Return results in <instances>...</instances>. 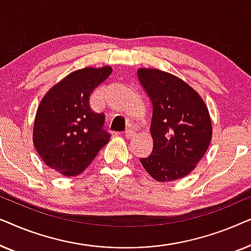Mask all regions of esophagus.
<instances>
[{"mask_svg":"<svg viewBox=\"0 0 251 251\" xmlns=\"http://www.w3.org/2000/svg\"><path fill=\"white\" fill-rule=\"evenodd\" d=\"M125 135H126V138H132V137H135L136 132L133 131L132 129H126V132H125Z\"/></svg>","mask_w":251,"mask_h":251,"instance_id":"esophagus-1","label":"esophagus"}]
</instances>
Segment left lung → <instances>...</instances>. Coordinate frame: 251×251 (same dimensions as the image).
Segmentation results:
<instances>
[{"label": "left lung", "instance_id": "left-lung-1", "mask_svg": "<svg viewBox=\"0 0 251 251\" xmlns=\"http://www.w3.org/2000/svg\"><path fill=\"white\" fill-rule=\"evenodd\" d=\"M137 76L152 104V153L140 159L157 181L183 178L194 169L211 142V121L198 92L159 70L140 68Z\"/></svg>", "mask_w": 251, "mask_h": 251}]
</instances>
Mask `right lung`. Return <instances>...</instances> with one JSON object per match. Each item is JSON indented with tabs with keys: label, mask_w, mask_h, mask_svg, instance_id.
<instances>
[{
	"label": "right lung",
	"mask_w": 251,
	"mask_h": 251,
	"mask_svg": "<svg viewBox=\"0 0 251 251\" xmlns=\"http://www.w3.org/2000/svg\"><path fill=\"white\" fill-rule=\"evenodd\" d=\"M112 73L109 66L83 68L50 89L37 108L33 142L41 159L65 176L80 175L111 135L104 114L90 108L89 97Z\"/></svg>",
	"instance_id": "obj_1"
}]
</instances>
